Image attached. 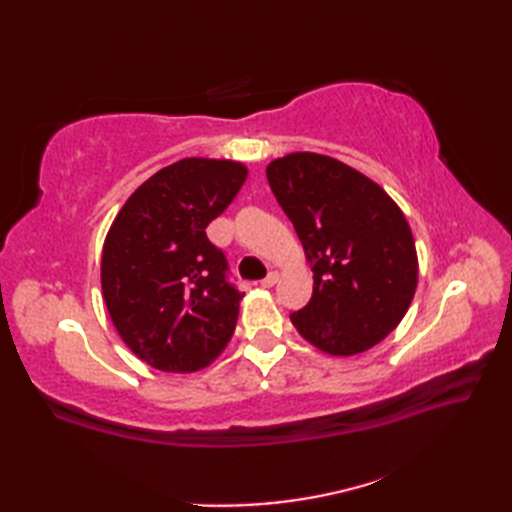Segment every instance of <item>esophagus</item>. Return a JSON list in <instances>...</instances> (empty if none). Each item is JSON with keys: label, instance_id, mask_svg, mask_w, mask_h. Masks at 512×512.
<instances>
[{"label": "esophagus", "instance_id": "34e87169", "mask_svg": "<svg viewBox=\"0 0 512 512\" xmlns=\"http://www.w3.org/2000/svg\"><path fill=\"white\" fill-rule=\"evenodd\" d=\"M279 281V273H268L264 279H262V286L264 288H273Z\"/></svg>", "mask_w": 512, "mask_h": 512}]
</instances>
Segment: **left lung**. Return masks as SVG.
<instances>
[{
	"mask_svg": "<svg viewBox=\"0 0 512 512\" xmlns=\"http://www.w3.org/2000/svg\"><path fill=\"white\" fill-rule=\"evenodd\" d=\"M312 266V299L290 314L297 332L332 356L380 343L405 317L418 286L407 217L361 171L297 151L266 169Z\"/></svg>",
	"mask_w": 512,
	"mask_h": 512,
	"instance_id": "left-lung-1",
	"label": "left lung"
}]
</instances>
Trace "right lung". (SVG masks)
Segmentation results:
<instances>
[{"instance_id":"right-lung-1","label":"right lung","mask_w":512,"mask_h":512,"mask_svg":"<svg viewBox=\"0 0 512 512\" xmlns=\"http://www.w3.org/2000/svg\"><path fill=\"white\" fill-rule=\"evenodd\" d=\"M248 176L242 162L184 158L129 195L105 237L101 286L116 332L140 361L189 374L235 332L244 292L228 281L209 226Z\"/></svg>"}]
</instances>
